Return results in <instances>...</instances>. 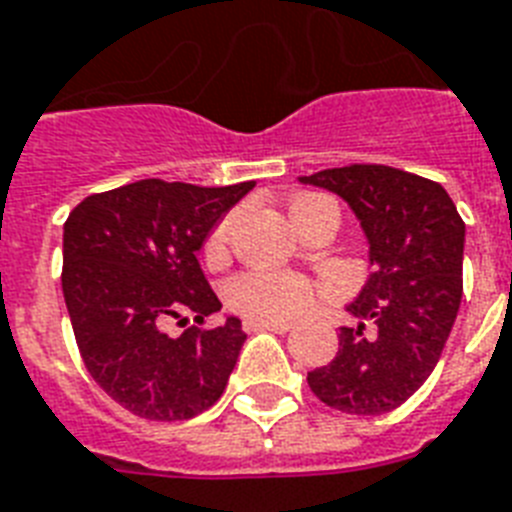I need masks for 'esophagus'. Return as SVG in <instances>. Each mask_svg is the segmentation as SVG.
<instances>
[{"label": "esophagus", "instance_id": "obj_1", "mask_svg": "<svg viewBox=\"0 0 512 512\" xmlns=\"http://www.w3.org/2000/svg\"><path fill=\"white\" fill-rule=\"evenodd\" d=\"M244 329L247 332H263V329H268V332H289L292 329V321H260V319H247L244 321Z\"/></svg>", "mask_w": 512, "mask_h": 512}]
</instances>
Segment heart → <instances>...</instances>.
<instances>
[{
	"label": "heart",
	"mask_w": 512,
	"mask_h": 512,
	"mask_svg": "<svg viewBox=\"0 0 512 512\" xmlns=\"http://www.w3.org/2000/svg\"><path fill=\"white\" fill-rule=\"evenodd\" d=\"M319 201L327 199L324 196H300V199L292 201V207H289L292 223H300L308 215V209L316 207ZM236 223H239V212L233 209L225 217H220L215 228L209 231L207 241H204L207 265H223L228 260ZM313 300H316V284L300 276V273L247 271L228 284V303H231L233 311H239L247 319H295V316L311 308Z\"/></svg>",
	"instance_id": "b5f03b06"
}]
</instances>
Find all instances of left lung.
<instances>
[{"mask_svg": "<svg viewBox=\"0 0 512 512\" xmlns=\"http://www.w3.org/2000/svg\"><path fill=\"white\" fill-rule=\"evenodd\" d=\"M348 201L374 271L348 311L335 358L308 372L313 396L345 414L393 412L436 369L462 300L465 223L441 183L385 164L300 177Z\"/></svg>", "mask_w": 512, "mask_h": 512, "instance_id": "1", "label": "left lung"}]
</instances>
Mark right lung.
I'll return each mask as SVG.
<instances>
[{"instance_id":"right-lung-1","label":"right lung","mask_w":512,"mask_h":512,"mask_svg":"<svg viewBox=\"0 0 512 512\" xmlns=\"http://www.w3.org/2000/svg\"><path fill=\"white\" fill-rule=\"evenodd\" d=\"M255 180L201 188L148 177L79 201L63 225V297L87 372L143 420L177 422L223 396L247 340L239 319L204 327L223 305L196 252ZM197 324L170 338L163 327Z\"/></svg>"}]
</instances>
